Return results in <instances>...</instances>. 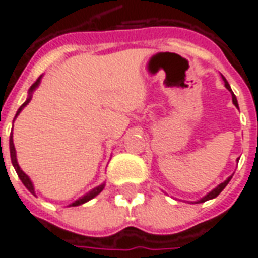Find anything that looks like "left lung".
Wrapping results in <instances>:
<instances>
[{
    "label": "left lung",
    "mask_w": 258,
    "mask_h": 258,
    "mask_svg": "<svg viewBox=\"0 0 258 258\" xmlns=\"http://www.w3.org/2000/svg\"><path fill=\"white\" fill-rule=\"evenodd\" d=\"M221 77H222V80H224V84H225V88H227L228 91H231V92H232V90H231V87H229V84H228L227 79H225L224 76H221ZM232 102H233V105H235V106H236L239 109L238 99H236V96L233 95V92H232ZM231 178H232V175H231V177H228V178L225 179L224 182H221V184L218 185V186H216L214 189L211 190V192H209V194L206 195V196H203V198H202V199H200V200H198V202H199V203H203V202H206V200H210V199H214V198H217L218 195L221 194L222 189H224V188L227 186L228 182L231 181Z\"/></svg>",
    "instance_id": "obj_1"
}]
</instances>
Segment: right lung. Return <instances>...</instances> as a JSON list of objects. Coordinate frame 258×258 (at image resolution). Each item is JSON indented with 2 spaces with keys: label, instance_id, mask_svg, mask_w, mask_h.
<instances>
[{
  "label": "right lung",
  "instance_id": "obj_1",
  "mask_svg": "<svg viewBox=\"0 0 258 258\" xmlns=\"http://www.w3.org/2000/svg\"><path fill=\"white\" fill-rule=\"evenodd\" d=\"M41 77L42 76H40L38 77V80H37L34 84L31 85L30 90H29V95H27V99L25 101V103L22 105V106L18 109V112H16V116H15V118L19 116V113L25 109V106H27L29 105V102L31 101V96H33V92L36 91V88L40 85V83H41ZM14 118V121H15ZM0 146H1V137H0ZM9 153H11V160H12V166H14V168L16 170V173H18V177L20 178V181L23 182V185H25L26 188L29 189V192L30 194H33L34 196H36V190H34V185H33V182H31L30 177L27 175V174L22 170V168L19 167V164H18V159H16V149H15V145H14V138H12V133H11V137H9ZM103 188H105V182L101 185H98V186H95L94 189H91L88 194H85L84 196H81V198H79L77 200H74L72 205L69 206H80V205H84V203H87L88 200L94 199L96 195H99L103 190Z\"/></svg>",
  "mask_w": 258,
  "mask_h": 258
}]
</instances>
